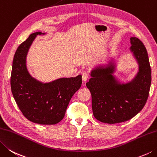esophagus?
Returning a JSON list of instances; mask_svg holds the SVG:
<instances>
[{
	"instance_id": "1",
	"label": "esophagus",
	"mask_w": 157,
	"mask_h": 157,
	"mask_svg": "<svg viewBox=\"0 0 157 157\" xmlns=\"http://www.w3.org/2000/svg\"><path fill=\"white\" fill-rule=\"evenodd\" d=\"M82 81L84 82L87 81V79L89 78V74L87 72H84L82 75Z\"/></svg>"
}]
</instances>
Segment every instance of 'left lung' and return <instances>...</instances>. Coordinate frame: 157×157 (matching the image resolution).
I'll return each instance as SVG.
<instances>
[{"label":"left lung","instance_id":"1","mask_svg":"<svg viewBox=\"0 0 157 157\" xmlns=\"http://www.w3.org/2000/svg\"><path fill=\"white\" fill-rule=\"evenodd\" d=\"M129 51L138 66L131 80L122 82L114 75L120 55L107 59L91 69L86 83L91 94L94 116L103 123L116 124L131 120L141 111L147 101L151 85V68L146 47L131 37Z\"/></svg>","mask_w":157,"mask_h":157}]
</instances>
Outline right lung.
I'll use <instances>...</instances> for the list:
<instances>
[{
  "mask_svg": "<svg viewBox=\"0 0 157 157\" xmlns=\"http://www.w3.org/2000/svg\"><path fill=\"white\" fill-rule=\"evenodd\" d=\"M35 32L18 46L15 53L11 75L13 96L25 117L39 124H56L64 117L72 96L82 84V76L59 78L44 82L30 75L26 66V57L37 35Z\"/></svg>",
  "mask_w": 157,
  "mask_h": 157,
  "instance_id": "add662e5",
  "label": "right lung"
}]
</instances>
